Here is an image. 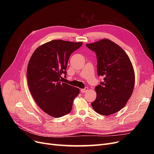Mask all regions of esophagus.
I'll return each instance as SVG.
<instances>
[{"label":"esophagus","mask_w":154,"mask_h":154,"mask_svg":"<svg viewBox=\"0 0 154 154\" xmlns=\"http://www.w3.org/2000/svg\"><path fill=\"white\" fill-rule=\"evenodd\" d=\"M88 90V87H85L84 88H83V89L80 90V91H81L82 93H85V92H86Z\"/></svg>","instance_id":"34e87169"}]
</instances>
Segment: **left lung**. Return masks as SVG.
Here are the masks:
<instances>
[{
	"label": "left lung",
	"mask_w": 154,
	"mask_h": 154,
	"mask_svg": "<svg viewBox=\"0 0 154 154\" xmlns=\"http://www.w3.org/2000/svg\"><path fill=\"white\" fill-rule=\"evenodd\" d=\"M86 46L95 52L97 59V74L103 82L96 86L94 110L102 116L119 112L131 97L135 84V73L127 54L119 45L103 38Z\"/></svg>",
	"instance_id": "left-lung-1"
}]
</instances>
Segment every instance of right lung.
<instances>
[{
  "mask_svg": "<svg viewBox=\"0 0 154 154\" xmlns=\"http://www.w3.org/2000/svg\"><path fill=\"white\" fill-rule=\"evenodd\" d=\"M82 42L54 40L39 46L29 60L27 78L30 92L37 104L54 117L68 114L79 89L61 82L66 76L67 65L71 54Z\"/></svg>",
  "mask_w": 154,
  "mask_h": 154,
  "instance_id": "obj_1",
  "label": "right lung"
}]
</instances>
